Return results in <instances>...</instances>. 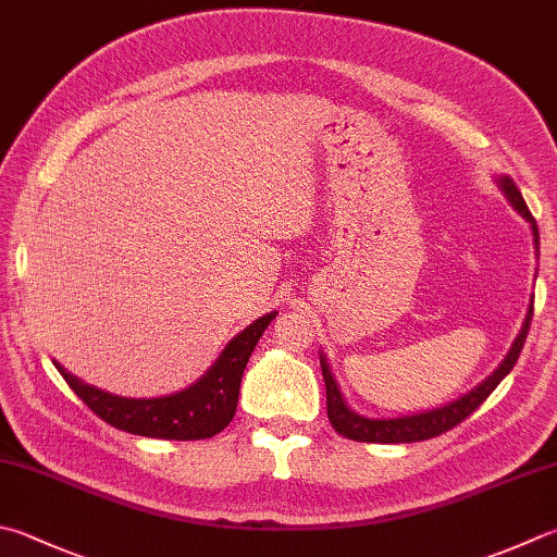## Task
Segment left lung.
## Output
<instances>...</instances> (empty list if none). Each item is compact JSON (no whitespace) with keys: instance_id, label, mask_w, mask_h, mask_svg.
<instances>
[{"instance_id":"left-lung-1","label":"left lung","mask_w":557,"mask_h":557,"mask_svg":"<svg viewBox=\"0 0 557 557\" xmlns=\"http://www.w3.org/2000/svg\"><path fill=\"white\" fill-rule=\"evenodd\" d=\"M497 184L502 188V194L507 196V201L531 223L533 245H536V249H539V225L527 208V201H523V196L517 188V184H513L509 176H499ZM531 314H533V302L529 306V314H527V320H523V327L519 332V337L513 339L509 354L505 356V361H502L495 369V373L485 377V381H482L475 391L466 393L463 397H458V400L448 403L444 407L429 409V412H419V414H409V417L371 419V417L356 414L354 409H349V405L344 403L339 385H337V381H334V375L330 371V363L320 354L324 387H327V417L334 426V432L346 436V438H354V442H366V444H412V442H424V438H434L438 434L448 432V429H454L456 424L463 422L468 414H473L475 409L487 400V395L499 385L502 377H505L513 369V363H517L519 354L523 349V342H527Z\"/></svg>"}]
</instances>
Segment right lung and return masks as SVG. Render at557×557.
Listing matches in <instances>:
<instances>
[{"mask_svg": "<svg viewBox=\"0 0 557 557\" xmlns=\"http://www.w3.org/2000/svg\"><path fill=\"white\" fill-rule=\"evenodd\" d=\"M274 318L276 312H269L251 322L225 346L203 377L166 397H150V400L119 397L82 383L60 363L55 366L79 400L103 422L121 429V432L150 438H174V442L211 438L233 422L247 361Z\"/></svg>", "mask_w": 557, "mask_h": 557, "instance_id": "add662e5", "label": "right lung"}]
</instances>
